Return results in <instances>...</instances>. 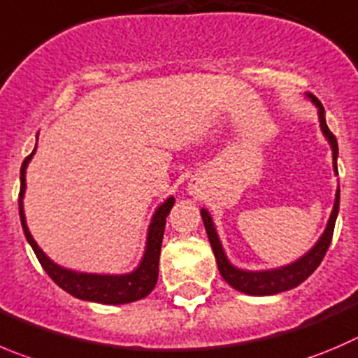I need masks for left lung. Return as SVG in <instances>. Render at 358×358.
Segmentation results:
<instances>
[{"mask_svg":"<svg viewBox=\"0 0 358 358\" xmlns=\"http://www.w3.org/2000/svg\"><path fill=\"white\" fill-rule=\"evenodd\" d=\"M308 100L313 101L316 108H318V121H320V130H322L323 137L329 142L330 149H332V166H334V172L338 176V141L332 135V131L329 130L325 121V108L322 107L316 96L313 94H306ZM339 213V186L336 189V199H334V207H332V213H330L329 221H327V227L323 230V234L320 236V239L316 241L315 246L309 251H306L301 258L290 262L287 265H281V267L275 268H264V271H248V268H239L228 260L227 253L223 250V244H221L220 236H217V230L214 227V221L210 217L209 210L202 209L203 227H206L207 237H209L210 248L214 251V257H216L217 268H220L221 278L227 281L234 290L241 292V294L246 295H274L279 292H287L292 288L299 287L302 281L309 278L313 272L316 271L320 264H322L323 257H325L327 250L330 246V241H332V234H334V224L338 220Z\"/></svg>","mask_w":358,"mask_h":358,"instance_id":"8db88e82","label":"left lung"}]
</instances>
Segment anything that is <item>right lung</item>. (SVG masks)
<instances>
[{
	"instance_id": "add662e5",
	"label": "right lung",
	"mask_w": 358,
	"mask_h": 358,
	"mask_svg": "<svg viewBox=\"0 0 358 358\" xmlns=\"http://www.w3.org/2000/svg\"><path fill=\"white\" fill-rule=\"evenodd\" d=\"M38 141V135H36ZM36 152V145L33 149L31 155L24 159L22 166H20V193H19V216L20 223H22L24 236L28 239L29 246L35 251L36 258L42 264L43 271L50 275L54 283L64 292H68L73 297L80 299V301L90 302H100V304L117 306V304H128V302L141 301V299L148 297L155 288L156 281H158V265H159V251H162V241L163 232H165L166 216H169L170 209L176 203L173 196H169L162 206L156 207L155 214L151 217V223L148 228V237H145V248L144 255H142L141 262L137 267L131 272L126 274H94V272H79L71 271V268L61 267L56 262L50 260L42 248L36 244L33 239L31 232H29L28 223H26V214H24V193H26V169H28L29 162H31L33 155Z\"/></svg>"
}]
</instances>
